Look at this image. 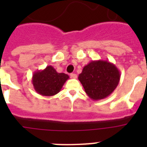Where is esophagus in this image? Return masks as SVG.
<instances>
[{"label": "esophagus", "mask_w": 147, "mask_h": 147, "mask_svg": "<svg viewBox=\"0 0 147 147\" xmlns=\"http://www.w3.org/2000/svg\"><path fill=\"white\" fill-rule=\"evenodd\" d=\"M70 76H71V77L73 78V79H76V78H77V76H76V74H71Z\"/></svg>", "instance_id": "obj_1"}]
</instances>
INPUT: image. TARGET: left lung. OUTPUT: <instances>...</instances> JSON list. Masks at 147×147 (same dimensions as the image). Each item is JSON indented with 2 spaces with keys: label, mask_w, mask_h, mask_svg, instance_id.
Masks as SVG:
<instances>
[{
  "label": "left lung",
  "mask_w": 147,
  "mask_h": 147,
  "mask_svg": "<svg viewBox=\"0 0 147 147\" xmlns=\"http://www.w3.org/2000/svg\"><path fill=\"white\" fill-rule=\"evenodd\" d=\"M120 71L107 60H93L83 67L79 80L91 99L100 100L109 96L120 81Z\"/></svg>",
  "instance_id": "8db88e82"
}]
</instances>
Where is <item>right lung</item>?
Instances as JSON below:
<instances>
[{
	"label": "right lung",
	"mask_w": 147,
	"mask_h": 147,
	"mask_svg": "<svg viewBox=\"0 0 147 147\" xmlns=\"http://www.w3.org/2000/svg\"><path fill=\"white\" fill-rule=\"evenodd\" d=\"M68 79V75L58 73L53 66L49 65L45 69L35 71L32 82L38 94L43 96H53L60 91Z\"/></svg>",
	"instance_id": "right-lung-1"
}]
</instances>
